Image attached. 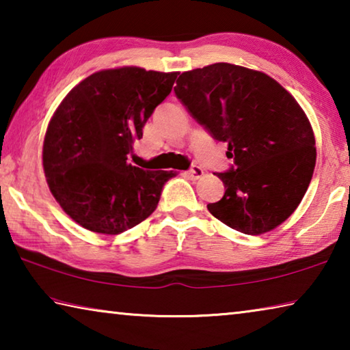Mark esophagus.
Here are the masks:
<instances>
[{
  "label": "esophagus",
  "instance_id": "34e87169",
  "mask_svg": "<svg viewBox=\"0 0 350 350\" xmlns=\"http://www.w3.org/2000/svg\"><path fill=\"white\" fill-rule=\"evenodd\" d=\"M187 176H188L191 180H198V179H200V177L204 176V170L200 168V167H193L191 170L188 171Z\"/></svg>",
  "mask_w": 350,
  "mask_h": 350
}]
</instances>
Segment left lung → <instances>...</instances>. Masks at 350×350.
<instances>
[{"label": "left lung", "instance_id": "8db88e82", "mask_svg": "<svg viewBox=\"0 0 350 350\" xmlns=\"http://www.w3.org/2000/svg\"><path fill=\"white\" fill-rule=\"evenodd\" d=\"M174 92L233 167L219 173L224 198L206 208L245 234L276 228L303 200L317 162L306 112L267 74L230 63L182 72Z\"/></svg>", "mask_w": 350, "mask_h": 350}]
</instances>
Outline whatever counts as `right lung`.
I'll use <instances>...</instances> for the list:
<instances>
[{"label":"right lung","mask_w":350,"mask_h":350,"mask_svg":"<svg viewBox=\"0 0 350 350\" xmlns=\"http://www.w3.org/2000/svg\"><path fill=\"white\" fill-rule=\"evenodd\" d=\"M177 74L137 66L98 70L72 88L54 112L43 145L46 180L83 228L118 234L157 208L176 173L134 167L128 154Z\"/></svg>","instance_id":"obj_1"}]
</instances>
